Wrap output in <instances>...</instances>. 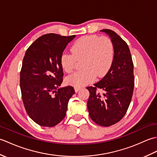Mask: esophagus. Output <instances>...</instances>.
<instances>
[{"label":"esophagus","mask_w":157,"mask_h":157,"mask_svg":"<svg viewBox=\"0 0 157 157\" xmlns=\"http://www.w3.org/2000/svg\"><path fill=\"white\" fill-rule=\"evenodd\" d=\"M74 89H75V91L76 92H78L79 90L81 89V87H74Z\"/></svg>","instance_id":"34e87169"}]
</instances>
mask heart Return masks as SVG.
Masks as SVG:
<instances>
[{"label":"heart","mask_w":157,"mask_h":157,"mask_svg":"<svg viewBox=\"0 0 157 157\" xmlns=\"http://www.w3.org/2000/svg\"><path fill=\"white\" fill-rule=\"evenodd\" d=\"M71 51V53H63L60 61L63 69L70 73L74 70L76 61L82 59V67L84 69L67 78V82L75 87L90 84L96 76H105L114 60V46L106 36H82L73 43Z\"/></svg>","instance_id":"1"}]
</instances>
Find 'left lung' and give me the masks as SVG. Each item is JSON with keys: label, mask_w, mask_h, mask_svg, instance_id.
Returning a JSON list of instances; mask_svg holds the SVG:
<instances>
[{"label": "left lung", "mask_w": 157, "mask_h": 157, "mask_svg": "<svg viewBox=\"0 0 157 157\" xmlns=\"http://www.w3.org/2000/svg\"><path fill=\"white\" fill-rule=\"evenodd\" d=\"M107 34L114 46V60L111 69L101 81L88 86V109L96 124L109 127L119 122L128 111L134 88V63L127 43L111 29Z\"/></svg>", "instance_id": "obj_1"}]
</instances>
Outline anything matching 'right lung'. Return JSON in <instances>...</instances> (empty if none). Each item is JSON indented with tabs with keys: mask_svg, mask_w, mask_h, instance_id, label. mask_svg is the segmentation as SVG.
Here are the masks:
<instances>
[{
	"mask_svg": "<svg viewBox=\"0 0 157 157\" xmlns=\"http://www.w3.org/2000/svg\"><path fill=\"white\" fill-rule=\"evenodd\" d=\"M75 35H42L29 46L20 71V88L25 111L33 121L54 127L65 118L69 100L75 93L63 82L61 56Z\"/></svg>",
	"mask_w": 157,
	"mask_h": 157,
	"instance_id": "add662e5",
	"label": "right lung"
}]
</instances>
